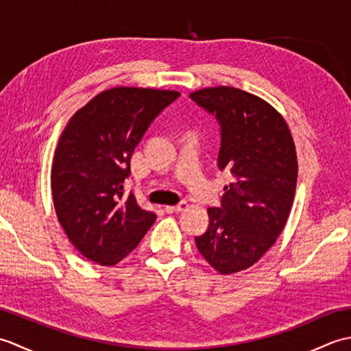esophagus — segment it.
I'll return each instance as SVG.
<instances>
[{
  "mask_svg": "<svg viewBox=\"0 0 351 351\" xmlns=\"http://www.w3.org/2000/svg\"><path fill=\"white\" fill-rule=\"evenodd\" d=\"M189 204L187 202H180L178 205H167L166 206V213L171 214V213H181L184 210H187Z\"/></svg>",
  "mask_w": 351,
  "mask_h": 351,
  "instance_id": "obj_1",
  "label": "esophagus"
}]
</instances>
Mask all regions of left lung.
Masks as SVG:
<instances>
[{"instance_id":"1","label":"left lung","mask_w":351,"mask_h":351,"mask_svg":"<svg viewBox=\"0 0 351 351\" xmlns=\"http://www.w3.org/2000/svg\"><path fill=\"white\" fill-rule=\"evenodd\" d=\"M191 101L220 125L217 166L234 181L197 250L221 274L245 270L263 258L285 228L297 184V155L287 122L270 104L235 87L193 92Z\"/></svg>"}]
</instances>
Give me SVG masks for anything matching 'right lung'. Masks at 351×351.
<instances>
[{"mask_svg": "<svg viewBox=\"0 0 351 351\" xmlns=\"http://www.w3.org/2000/svg\"><path fill=\"white\" fill-rule=\"evenodd\" d=\"M180 92L114 87L72 116L51 169L57 219L75 249L101 265H114L137 247L155 213L123 191L131 155L161 111Z\"/></svg>", "mask_w": 351, "mask_h": 351, "instance_id": "1", "label": "right lung"}]
</instances>
